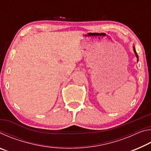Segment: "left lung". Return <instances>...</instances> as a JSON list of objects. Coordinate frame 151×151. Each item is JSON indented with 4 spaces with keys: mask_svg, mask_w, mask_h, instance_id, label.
<instances>
[{
    "mask_svg": "<svg viewBox=\"0 0 151 151\" xmlns=\"http://www.w3.org/2000/svg\"><path fill=\"white\" fill-rule=\"evenodd\" d=\"M133 50H134V52L135 55H136V57L137 58V63H138V62H139V56H138V55H137V53L136 52V50H135V47H134V46H133Z\"/></svg>",
    "mask_w": 151,
    "mask_h": 151,
    "instance_id": "8db88e82",
    "label": "left lung"
}]
</instances>
